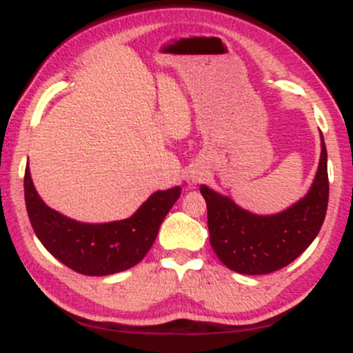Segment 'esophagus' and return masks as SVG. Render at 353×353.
Returning a JSON list of instances; mask_svg holds the SVG:
<instances>
[{
    "mask_svg": "<svg viewBox=\"0 0 353 353\" xmlns=\"http://www.w3.org/2000/svg\"><path fill=\"white\" fill-rule=\"evenodd\" d=\"M208 176V169L202 164H190L184 172V181L188 182L189 185H196L205 179Z\"/></svg>",
    "mask_w": 353,
    "mask_h": 353,
    "instance_id": "34e87169",
    "label": "esophagus"
}]
</instances>
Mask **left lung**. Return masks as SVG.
Listing matches in <instances>:
<instances>
[{
  "label": "left lung",
  "instance_id": "left-lung-1",
  "mask_svg": "<svg viewBox=\"0 0 353 353\" xmlns=\"http://www.w3.org/2000/svg\"><path fill=\"white\" fill-rule=\"evenodd\" d=\"M320 161L309 192L282 212L254 214L205 184L209 241L228 269L245 275L270 274L289 265L317 237L329 204L327 149L320 132Z\"/></svg>",
  "mask_w": 353,
  "mask_h": 353
}]
</instances>
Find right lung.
I'll return each mask as SVG.
<instances>
[{
  "label": "right lung",
  "mask_w": 353,
  "mask_h": 353,
  "mask_svg": "<svg viewBox=\"0 0 353 353\" xmlns=\"http://www.w3.org/2000/svg\"><path fill=\"white\" fill-rule=\"evenodd\" d=\"M181 190V185L156 190L131 217L89 224L46 205L31 179L30 165L24 172V201L36 237L64 265L96 277L123 272L143 261Z\"/></svg>",
  "instance_id": "obj_1"
}]
</instances>
